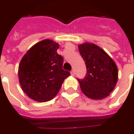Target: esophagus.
I'll return each mask as SVG.
<instances>
[{
    "label": "esophagus",
    "instance_id": "1",
    "mask_svg": "<svg viewBox=\"0 0 134 134\" xmlns=\"http://www.w3.org/2000/svg\"><path fill=\"white\" fill-rule=\"evenodd\" d=\"M70 73H71V75H75V70H72L71 72H70Z\"/></svg>",
    "mask_w": 134,
    "mask_h": 134
}]
</instances>
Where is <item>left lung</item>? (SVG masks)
<instances>
[{
  "instance_id": "1",
  "label": "left lung",
  "mask_w": 134,
  "mask_h": 134,
  "mask_svg": "<svg viewBox=\"0 0 134 134\" xmlns=\"http://www.w3.org/2000/svg\"><path fill=\"white\" fill-rule=\"evenodd\" d=\"M79 51L87 67L83 79H77L82 93L94 100L106 98L118 80V68L110 56L94 44L79 45Z\"/></svg>"
}]
</instances>
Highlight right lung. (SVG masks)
<instances>
[{
  "label": "right lung",
  "mask_w": 134,
  "mask_h": 134,
  "mask_svg": "<svg viewBox=\"0 0 134 134\" xmlns=\"http://www.w3.org/2000/svg\"><path fill=\"white\" fill-rule=\"evenodd\" d=\"M59 45L45 39L26 53L19 67V82L30 98L47 102L57 96L70 72L62 69L63 57L57 52Z\"/></svg>",
  "instance_id": "add662e5"
}]
</instances>
